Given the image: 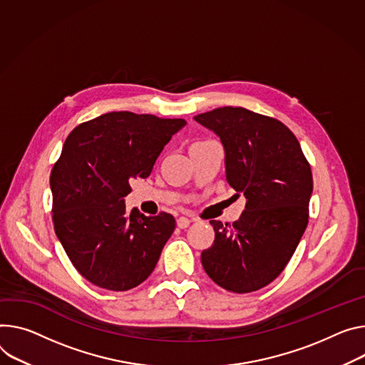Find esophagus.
Listing matches in <instances>:
<instances>
[{
	"instance_id": "esophagus-1",
	"label": "esophagus",
	"mask_w": 365,
	"mask_h": 365,
	"mask_svg": "<svg viewBox=\"0 0 365 365\" xmlns=\"http://www.w3.org/2000/svg\"><path fill=\"white\" fill-rule=\"evenodd\" d=\"M190 221H192V220H189V218H186V217H179V218H178V227H179V228H186V227L190 224Z\"/></svg>"
}]
</instances>
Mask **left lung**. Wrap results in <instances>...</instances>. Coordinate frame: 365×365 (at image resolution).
I'll list each match as a JSON object with an SVG mask.
<instances>
[{
    "label": "left lung",
    "mask_w": 365,
    "mask_h": 365,
    "mask_svg": "<svg viewBox=\"0 0 365 365\" xmlns=\"http://www.w3.org/2000/svg\"><path fill=\"white\" fill-rule=\"evenodd\" d=\"M225 150V178L246 207L233 225L211 220L215 240L201 255L208 277L246 294L271 284L287 267L309 222L310 164L278 119L225 106L195 116Z\"/></svg>",
    "instance_id": "1"
}]
</instances>
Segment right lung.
<instances>
[{
	"mask_svg": "<svg viewBox=\"0 0 365 365\" xmlns=\"http://www.w3.org/2000/svg\"><path fill=\"white\" fill-rule=\"evenodd\" d=\"M185 119L110 112L71 130L51 172L55 233L74 268L91 284L126 291L154 271L176 228L172 214L128 211L130 180L153 165Z\"/></svg>",
	"mask_w": 365,
	"mask_h": 365,
	"instance_id": "add662e5",
	"label": "right lung"
}]
</instances>
